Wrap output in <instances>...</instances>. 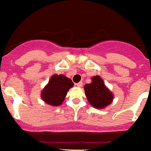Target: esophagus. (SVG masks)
Returning <instances> with one entry per match:
<instances>
[{
	"instance_id": "1",
	"label": "esophagus",
	"mask_w": 151,
	"mask_h": 151,
	"mask_svg": "<svg viewBox=\"0 0 151 151\" xmlns=\"http://www.w3.org/2000/svg\"><path fill=\"white\" fill-rule=\"evenodd\" d=\"M76 86H78V87H81L83 85L82 81H80V82L77 83V84H76Z\"/></svg>"
}]
</instances>
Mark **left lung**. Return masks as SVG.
I'll list each match as a JSON object with an SVG mask.
<instances>
[{
  "label": "left lung",
  "mask_w": 151,
  "mask_h": 151,
  "mask_svg": "<svg viewBox=\"0 0 151 151\" xmlns=\"http://www.w3.org/2000/svg\"><path fill=\"white\" fill-rule=\"evenodd\" d=\"M92 82L84 87L88 102L96 109H104L113 101V93L105 85L100 76H96L92 78Z\"/></svg>",
  "instance_id": "left-lung-1"
}]
</instances>
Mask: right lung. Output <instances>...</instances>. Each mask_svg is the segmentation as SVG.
I'll list each match as a JSON object with an SVG mask.
<instances>
[{
    "label": "right lung",
    "instance_id": "1",
    "mask_svg": "<svg viewBox=\"0 0 151 151\" xmlns=\"http://www.w3.org/2000/svg\"><path fill=\"white\" fill-rule=\"evenodd\" d=\"M73 85L72 80L63 75H53L42 90L41 97L45 103L50 106H60Z\"/></svg>",
    "mask_w": 151,
    "mask_h": 151
}]
</instances>
